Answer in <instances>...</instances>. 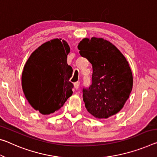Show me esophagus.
Masks as SVG:
<instances>
[{"label": "esophagus", "mask_w": 157, "mask_h": 157, "mask_svg": "<svg viewBox=\"0 0 157 157\" xmlns=\"http://www.w3.org/2000/svg\"><path fill=\"white\" fill-rule=\"evenodd\" d=\"M79 82H76L74 83V86L75 89H78L79 88Z\"/></svg>", "instance_id": "1"}]
</instances>
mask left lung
<instances>
[{
  "instance_id": "8db88e82",
  "label": "left lung",
  "mask_w": 157,
  "mask_h": 157,
  "mask_svg": "<svg viewBox=\"0 0 157 157\" xmlns=\"http://www.w3.org/2000/svg\"><path fill=\"white\" fill-rule=\"evenodd\" d=\"M78 48L93 68L91 84L82 89L86 110L98 119L119 113L133 87L132 72L126 58L115 46L103 38H84Z\"/></svg>"
}]
</instances>
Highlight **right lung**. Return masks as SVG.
Masks as SVG:
<instances>
[{
  "mask_svg": "<svg viewBox=\"0 0 157 157\" xmlns=\"http://www.w3.org/2000/svg\"><path fill=\"white\" fill-rule=\"evenodd\" d=\"M54 39L31 54L21 77L22 89L33 108L43 114L60 109L73 94L69 81L73 68L67 63L70 47L66 41Z\"/></svg>",
  "mask_w": 157,
  "mask_h": 157,
  "instance_id": "obj_1",
  "label": "right lung"
}]
</instances>
